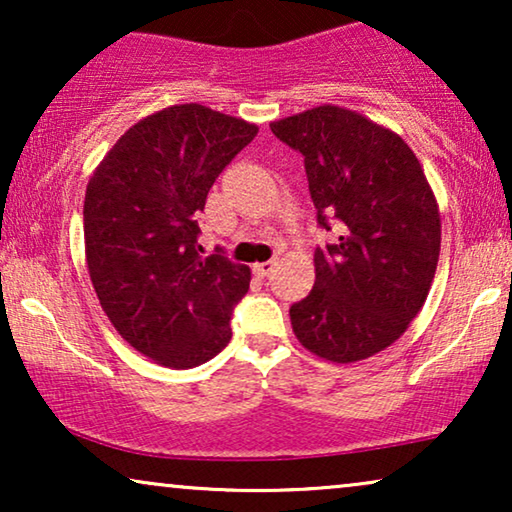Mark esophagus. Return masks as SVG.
Instances as JSON below:
<instances>
[{"label":"esophagus","mask_w":512,"mask_h":512,"mask_svg":"<svg viewBox=\"0 0 512 512\" xmlns=\"http://www.w3.org/2000/svg\"><path fill=\"white\" fill-rule=\"evenodd\" d=\"M275 268H277V261H265V263H256L254 272L258 277H268Z\"/></svg>","instance_id":"esophagus-1"}]
</instances>
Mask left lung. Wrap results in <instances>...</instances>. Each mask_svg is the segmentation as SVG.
Returning <instances> with one entry per match:
<instances>
[{
  "label": "left lung",
  "mask_w": 512,
  "mask_h": 512,
  "mask_svg": "<svg viewBox=\"0 0 512 512\" xmlns=\"http://www.w3.org/2000/svg\"><path fill=\"white\" fill-rule=\"evenodd\" d=\"M305 156L321 228L338 237L314 251V289L291 305L300 345L333 363L387 349L429 296L440 256V212L403 137L352 109L321 104L272 121Z\"/></svg>",
  "instance_id": "8db88e82"
}]
</instances>
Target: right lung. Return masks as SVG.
<instances>
[{"instance_id":"1","label":"right lung","mask_w":512,"mask_h":512,"mask_svg":"<svg viewBox=\"0 0 512 512\" xmlns=\"http://www.w3.org/2000/svg\"><path fill=\"white\" fill-rule=\"evenodd\" d=\"M258 125L172 104L118 137L83 200L90 282L118 335L165 368H195L230 342L249 265L202 256L198 214Z\"/></svg>"}]
</instances>
